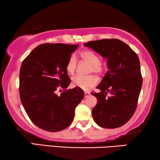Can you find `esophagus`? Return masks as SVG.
Listing matches in <instances>:
<instances>
[{"label":"esophagus","instance_id":"obj_1","mask_svg":"<svg viewBox=\"0 0 160 160\" xmlns=\"http://www.w3.org/2000/svg\"><path fill=\"white\" fill-rule=\"evenodd\" d=\"M89 95H90V93L87 92H84V98H88Z\"/></svg>","mask_w":160,"mask_h":160}]
</instances>
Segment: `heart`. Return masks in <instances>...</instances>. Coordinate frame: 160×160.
I'll return each instance as SVG.
<instances>
[{"instance_id": "1", "label": "heart", "mask_w": 160, "mask_h": 160, "mask_svg": "<svg viewBox=\"0 0 160 160\" xmlns=\"http://www.w3.org/2000/svg\"><path fill=\"white\" fill-rule=\"evenodd\" d=\"M81 58L85 62L91 65L90 72L100 74L104 69V65L100 62L98 54L91 50H84L80 53ZM77 65V59L75 55L70 57L67 62L66 70L68 73L73 74ZM98 78L94 76H81L78 75L72 78V84L74 87L87 91L98 84Z\"/></svg>"}]
</instances>
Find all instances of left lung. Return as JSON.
I'll use <instances>...</instances> for the list:
<instances>
[{"mask_svg":"<svg viewBox=\"0 0 160 160\" xmlns=\"http://www.w3.org/2000/svg\"><path fill=\"white\" fill-rule=\"evenodd\" d=\"M84 45L106 59L108 67L97 87L100 92L92 93L98 100L92 111L93 119L102 128H119L130 119L137 107L143 82L138 57L119 39L89 41Z\"/></svg>","mask_w":160,"mask_h":160,"instance_id":"1","label":"left lung"}]
</instances>
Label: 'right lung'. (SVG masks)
Returning <instances> with one entry per match:
<instances>
[{
	"label": "right lung",
	"mask_w": 160,
	"mask_h": 160,
	"mask_svg": "<svg viewBox=\"0 0 160 160\" xmlns=\"http://www.w3.org/2000/svg\"><path fill=\"white\" fill-rule=\"evenodd\" d=\"M78 44L43 43L35 48L22 63L19 72V95L30 120L39 128L58 132L73 121L75 109L84 92L75 87L60 95L57 89L71 84L66 65Z\"/></svg>",
	"instance_id": "add662e5"
}]
</instances>
